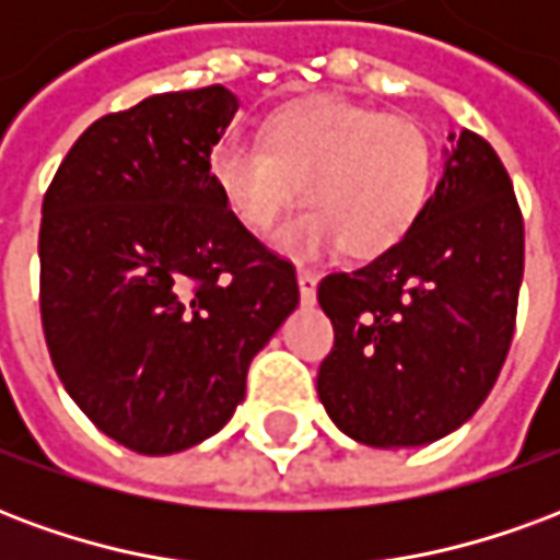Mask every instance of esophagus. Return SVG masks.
I'll return each mask as SVG.
<instances>
[{
    "label": "esophagus",
    "mask_w": 560,
    "mask_h": 560,
    "mask_svg": "<svg viewBox=\"0 0 560 560\" xmlns=\"http://www.w3.org/2000/svg\"><path fill=\"white\" fill-rule=\"evenodd\" d=\"M296 281H300V296L303 303H315V291H317V272L308 267L296 269Z\"/></svg>",
    "instance_id": "1"
}]
</instances>
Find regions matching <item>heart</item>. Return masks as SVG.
Here are the masks:
<instances>
[{"label": "heart", "mask_w": 560, "mask_h": 560, "mask_svg": "<svg viewBox=\"0 0 560 560\" xmlns=\"http://www.w3.org/2000/svg\"><path fill=\"white\" fill-rule=\"evenodd\" d=\"M434 173L429 135L408 116L341 98H305L260 126V147L221 143L209 176L233 219L269 233L303 195L281 243L296 255L341 245L360 260L387 255L420 221Z\"/></svg>", "instance_id": "1"}]
</instances>
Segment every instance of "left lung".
Masks as SVG:
<instances>
[{
  "label": "left lung",
  "mask_w": 560,
  "mask_h": 560,
  "mask_svg": "<svg viewBox=\"0 0 560 560\" xmlns=\"http://www.w3.org/2000/svg\"><path fill=\"white\" fill-rule=\"evenodd\" d=\"M525 269V221L494 149L450 135L420 221L387 255L329 272L317 303L332 351L317 396L369 446H420L474 417L506 360Z\"/></svg>",
  "instance_id": "1"
}]
</instances>
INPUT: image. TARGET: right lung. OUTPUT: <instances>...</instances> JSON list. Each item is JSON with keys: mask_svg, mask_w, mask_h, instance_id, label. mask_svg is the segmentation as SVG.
<instances>
[{"mask_svg": "<svg viewBox=\"0 0 560 560\" xmlns=\"http://www.w3.org/2000/svg\"><path fill=\"white\" fill-rule=\"evenodd\" d=\"M236 98L164 92L95 119L44 195L42 327L68 396L143 456L207 441L300 303L296 269L209 176Z\"/></svg>", "mask_w": 560, "mask_h": 560, "instance_id": "add662e5", "label": "right lung"}]
</instances>
